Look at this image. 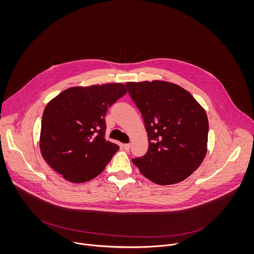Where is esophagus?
I'll list each match as a JSON object with an SVG mask.
<instances>
[{"label": "esophagus", "mask_w": 254, "mask_h": 254, "mask_svg": "<svg viewBox=\"0 0 254 254\" xmlns=\"http://www.w3.org/2000/svg\"><path fill=\"white\" fill-rule=\"evenodd\" d=\"M123 148H124L126 151H129V149H130V144H124V145H123Z\"/></svg>", "instance_id": "esophagus-1"}]
</instances>
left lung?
Masks as SVG:
<instances>
[{"instance_id":"8db88e82","label":"left lung","mask_w":254,"mask_h":254,"mask_svg":"<svg viewBox=\"0 0 254 254\" xmlns=\"http://www.w3.org/2000/svg\"><path fill=\"white\" fill-rule=\"evenodd\" d=\"M140 110L148 148L132 159L146 179L172 185L188 178L203 161L208 137L205 110L180 86L164 81L127 82Z\"/></svg>"}]
</instances>
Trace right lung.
I'll use <instances>...</instances> for the list:
<instances>
[{"mask_svg":"<svg viewBox=\"0 0 254 254\" xmlns=\"http://www.w3.org/2000/svg\"><path fill=\"white\" fill-rule=\"evenodd\" d=\"M126 93L120 83L73 87L47 105L40 148L46 162L65 180L90 181L105 170L119 148L105 139V116Z\"/></svg>","mask_w":254,"mask_h":254,"instance_id":"1","label":"right lung"}]
</instances>
